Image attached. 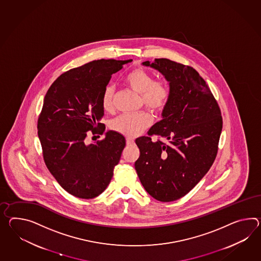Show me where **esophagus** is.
I'll return each instance as SVG.
<instances>
[{"label":"esophagus","instance_id":"34e87169","mask_svg":"<svg viewBox=\"0 0 261 261\" xmlns=\"http://www.w3.org/2000/svg\"><path fill=\"white\" fill-rule=\"evenodd\" d=\"M134 143V140H132V139H130V138H127L126 139V144L127 145H132Z\"/></svg>","mask_w":261,"mask_h":261}]
</instances>
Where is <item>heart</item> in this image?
I'll return each mask as SVG.
<instances>
[{"instance_id": "1", "label": "heart", "mask_w": 261, "mask_h": 261, "mask_svg": "<svg viewBox=\"0 0 261 261\" xmlns=\"http://www.w3.org/2000/svg\"><path fill=\"white\" fill-rule=\"evenodd\" d=\"M124 82L130 89L141 96L142 103L153 112L163 110L169 101L170 90L164 81H153L146 70L134 69L124 77ZM102 107L106 111L113 108V88L108 86L102 96ZM152 122L147 112L121 115L111 122V129L128 138L139 136Z\"/></svg>"}]
</instances>
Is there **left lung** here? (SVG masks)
I'll return each instance as SVG.
<instances>
[{
    "mask_svg": "<svg viewBox=\"0 0 261 261\" xmlns=\"http://www.w3.org/2000/svg\"><path fill=\"white\" fill-rule=\"evenodd\" d=\"M165 77L170 97L162 120L136 140L140 158L135 169L145 191L160 202L185 196L208 172L216 159L223 118L214 96L196 70L167 58L145 61Z\"/></svg>",
    "mask_w": 261,
    "mask_h": 261,
    "instance_id": "8db88e82",
    "label": "left lung"
}]
</instances>
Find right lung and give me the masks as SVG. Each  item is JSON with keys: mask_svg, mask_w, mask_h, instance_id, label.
<instances>
[{"mask_svg": "<svg viewBox=\"0 0 261 261\" xmlns=\"http://www.w3.org/2000/svg\"><path fill=\"white\" fill-rule=\"evenodd\" d=\"M128 60L100 59L71 69L51 84L41 113L38 135L45 164L70 194L92 199L107 189L121 159L125 139L109 130L105 139L86 144L88 131L102 135L106 126L102 92L111 75Z\"/></svg>", "mask_w": 261, "mask_h": 261, "instance_id": "right-lung-1", "label": "right lung"}]
</instances>
